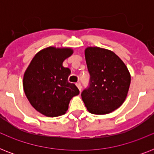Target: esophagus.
Segmentation results:
<instances>
[{
	"mask_svg": "<svg viewBox=\"0 0 154 154\" xmlns=\"http://www.w3.org/2000/svg\"><path fill=\"white\" fill-rule=\"evenodd\" d=\"M76 85H77V87L80 90V92L82 91V85H81V83H80V82H77V84H76Z\"/></svg>",
	"mask_w": 154,
	"mask_h": 154,
	"instance_id": "34e87169",
	"label": "esophagus"
}]
</instances>
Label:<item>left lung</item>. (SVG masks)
Instances as JSON below:
<instances>
[{
  "mask_svg": "<svg viewBox=\"0 0 154 154\" xmlns=\"http://www.w3.org/2000/svg\"><path fill=\"white\" fill-rule=\"evenodd\" d=\"M85 56L90 81L89 87L82 91V101L91 113H109L126 98L130 73L119 57L110 50L88 47Z\"/></svg>",
  "mask_w": 154,
  "mask_h": 154,
  "instance_id": "8db88e82",
  "label": "left lung"
}]
</instances>
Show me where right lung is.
<instances>
[{
    "label": "right lung",
    "instance_id": "right-lung-1",
    "mask_svg": "<svg viewBox=\"0 0 154 154\" xmlns=\"http://www.w3.org/2000/svg\"><path fill=\"white\" fill-rule=\"evenodd\" d=\"M72 53L70 48L48 47L34 56L25 70V95L32 107L46 117L65 114L70 100L79 94L77 87L68 82L71 71L62 65Z\"/></svg>",
    "mask_w": 154,
    "mask_h": 154
}]
</instances>
